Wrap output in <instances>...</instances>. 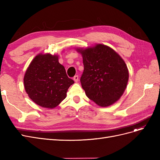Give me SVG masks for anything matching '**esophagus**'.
<instances>
[{
	"instance_id": "34e87169",
	"label": "esophagus",
	"mask_w": 160,
	"mask_h": 160,
	"mask_svg": "<svg viewBox=\"0 0 160 160\" xmlns=\"http://www.w3.org/2000/svg\"><path fill=\"white\" fill-rule=\"evenodd\" d=\"M73 80L75 82H77L79 80V77L78 75H75L74 77H73Z\"/></svg>"
}]
</instances>
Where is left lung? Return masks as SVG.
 <instances>
[{"label":"left lung","instance_id":"obj_1","mask_svg":"<svg viewBox=\"0 0 160 160\" xmlns=\"http://www.w3.org/2000/svg\"><path fill=\"white\" fill-rule=\"evenodd\" d=\"M76 51L83 57L84 71L80 81L88 98L100 107L115 103L123 94L129 79L123 59L103 44Z\"/></svg>","mask_w":160,"mask_h":160}]
</instances>
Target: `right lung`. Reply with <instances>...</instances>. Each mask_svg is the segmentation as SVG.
I'll return each instance as SVG.
<instances>
[{"label":"right lung","mask_w":160,"mask_h":160,"mask_svg":"<svg viewBox=\"0 0 160 160\" xmlns=\"http://www.w3.org/2000/svg\"><path fill=\"white\" fill-rule=\"evenodd\" d=\"M24 87L29 98L42 108L52 109L65 99L74 81L67 75L59 56L38 54L28 65L24 76Z\"/></svg>","instance_id":"obj_1"}]
</instances>
